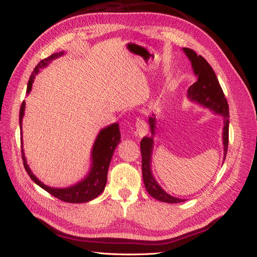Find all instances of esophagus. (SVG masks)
<instances>
[{
  "instance_id": "esophagus-1",
  "label": "esophagus",
  "mask_w": 257,
  "mask_h": 257,
  "mask_svg": "<svg viewBox=\"0 0 257 257\" xmlns=\"http://www.w3.org/2000/svg\"><path fill=\"white\" fill-rule=\"evenodd\" d=\"M136 130H137V135L139 137H144L148 133V127H147V123L145 120L141 118H138L137 121H136Z\"/></svg>"
}]
</instances>
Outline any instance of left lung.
Instances as JSON below:
<instances>
[{"instance_id":"1","label":"left lung","mask_w":257,"mask_h":257,"mask_svg":"<svg viewBox=\"0 0 257 257\" xmlns=\"http://www.w3.org/2000/svg\"><path fill=\"white\" fill-rule=\"evenodd\" d=\"M182 50L190 59L193 68V73L196 76V78H198V80L193 85L189 87L187 97L191 101L199 103V105L203 106L204 108L211 109L213 112L222 114L223 117V122H224L222 134L223 146H224V158H223V160H225L228 146V123H230L228 118H230V114H228V105L224 92H223L214 70L210 66V64L201 55H198L193 50H190V48L187 47L182 48ZM149 125L151 136L150 137L143 138L140 143L145 187L152 198L157 199L158 201L166 202V203H180V202H183L185 200L174 198V196L168 194L160 187L159 183L156 181L154 174H152L151 155L152 149H154V136L157 128L156 114L154 113H152V117H149Z\"/></svg>"}]
</instances>
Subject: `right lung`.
I'll use <instances>...</instances> for the list:
<instances>
[{
	"mask_svg": "<svg viewBox=\"0 0 257 257\" xmlns=\"http://www.w3.org/2000/svg\"><path fill=\"white\" fill-rule=\"evenodd\" d=\"M64 52L52 54L51 56L43 59L38 63L37 66L33 70L31 77L29 79V84H27L26 92L29 94L32 89V85L34 83L35 76L40 72V69L45 67L46 65L52 62L59 56H63ZM24 110H25V101L22 102L21 109H20V129L22 135V120L24 117ZM120 130L118 123H112L108 127L101 129L99 134H98L97 138L92 146L91 150V168L89 173L87 174L86 178L81 180L80 182L76 183L72 187L68 188H52L45 185L43 182L38 180L31 169L27 165L26 158L24 155V150L22 148V158H23V163L26 172L29 173L30 178L34 181L37 185H40L42 189L47 191L48 193L52 194L55 198L62 200L64 202H68V203H85V202H89L97 198L98 195L102 193L105 190L106 183H107V173L108 168L110 165L111 158L113 155V151L116 149L117 145L120 143ZM21 145L23 146V140H21Z\"/></svg>",
	"mask_w": 257,
	"mask_h": 257,
	"instance_id": "1",
	"label": "right lung"
}]
</instances>
